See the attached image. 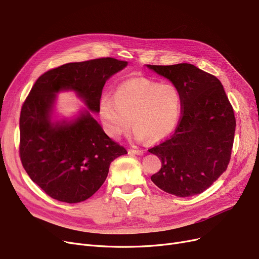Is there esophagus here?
Returning a JSON list of instances; mask_svg holds the SVG:
<instances>
[{"mask_svg":"<svg viewBox=\"0 0 259 259\" xmlns=\"http://www.w3.org/2000/svg\"><path fill=\"white\" fill-rule=\"evenodd\" d=\"M129 153H132V154H138V155H143V150H138V149H129L128 150Z\"/></svg>","mask_w":259,"mask_h":259,"instance_id":"esophagus-1","label":"esophagus"}]
</instances>
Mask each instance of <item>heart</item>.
Here are the masks:
<instances>
[{
	"instance_id": "1",
	"label": "heart",
	"mask_w": 259,
	"mask_h": 259,
	"mask_svg": "<svg viewBox=\"0 0 259 259\" xmlns=\"http://www.w3.org/2000/svg\"><path fill=\"white\" fill-rule=\"evenodd\" d=\"M181 111L182 95L177 85L144 77L121 82L115 89L114 97L104 95L99 102L104 129L114 139L132 125L137 141L160 142L175 130Z\"/></svg>"
}]
</instances>
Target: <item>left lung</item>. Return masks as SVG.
<instances>
[{
	"label": "left lung",
	"instance_id": "1",
	"mask_svg": "<svg viewBox=\"0 0 259 259\" xmlns=\"http://www.w3.org/2000/svg\"><path fill=\"white\" fill-rule=\"evenodd\" d=\"M178 87L182 117L172 136L148 151L162 162L151 181L177 197L203 193L227 170L236 119L217 77L190 63L146 65Z\"/></svg>",
	"mask_w": 259,
	"mask_h": 259
}]
</instances>
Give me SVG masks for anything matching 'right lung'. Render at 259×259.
<instances>
[{"label":"right lung","mask_w":259,"mask_h":259,"mask_svg":"<svg viewBox=\"0 0 259 259\" xmlns=\"http://www.w3.org/2000/svg\"><path fill=\"white\" fill-rule=\"evenodd\" d=\"M127 65L114 58L66 63L41 75L31 88L20 115V157L32 182L53 199H89L106 181L111 162L127 153L92 115L99 112L106 81ZM66 91L87 108L74 119L57 120V94Z\"/></svg>","instance_id":"add662e5"}]
</instances>
